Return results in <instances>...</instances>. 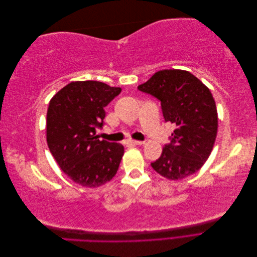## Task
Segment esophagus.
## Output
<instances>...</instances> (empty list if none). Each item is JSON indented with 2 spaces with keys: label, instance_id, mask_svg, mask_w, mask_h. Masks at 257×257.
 <instances>
[{
  "label": "esophagus",
  "instance_id": "obj_1",
  "mask_svg": "<svg viewBox=\"0 0 257 257\" xmlns=\"http://www.w3.org/2000/svg\"><path fill=\"white\" fill-rule=\"evenodd\" d=\"M128 145H134V146H142L145 144V142H141V141H130L127 142Z\"/></svg>",
  "mask_w": 257,
  "mask_h": 257
}]
</instances>
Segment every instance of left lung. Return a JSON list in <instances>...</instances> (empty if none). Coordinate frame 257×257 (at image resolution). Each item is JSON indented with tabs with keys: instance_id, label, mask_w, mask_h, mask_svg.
Segmentation results:
<instances>
[{
	"instance_id": "obj_1",
	"label": "left lung",
	"mask_w": 257,
	"mask_h": 257,
	"mask_svg": "<svg viewBox=\"0 0 257 257\" xmlns=\"http://www.w3.org/2000/svg\"><path fill=\"white\" fill-rule=\"evenodd\" d=\"M138 90L161 100L166 122L176 130L170 144L163 148L152 168L169 180L195 174L205 164L217 133V111L208 87L197 77L182 69H163Z\"/></svg>"
}]
</instances>
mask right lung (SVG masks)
Instances as JSON below:
<instances>
[{
	"mask_svg": "<svg viewBox=\"0 0 257 257\" xmlns=\"http://www.w3.org/2000/svg\"><path fill=\"white\" fill-rule=\"evenodd\" d=\"M121 88L94 80L72 81L50 99L46 121L48 148L69 179L97 188L115 176L124 154L121 144L99 141L105 107Z\"/></svg>",
	"mask_w": 257,
	"mask_h": 257,
	"instance_id": "add662e5",
	"label": "right lung"
}]
</instances>
